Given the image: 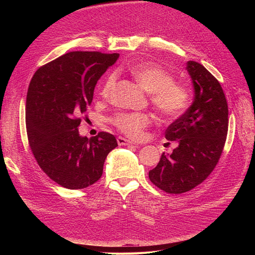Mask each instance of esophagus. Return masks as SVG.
<instances>
[{
    "label": "esophagus",
    "mask_w": 255,
    "mask_h": 255,
    "mask_svg": "<svg viewBox=\"0 0 255 255\" xmlns=\"http://www.w3.org/2000/svg\"><path fill=\"white\" fill-rule=\"evenodd\" d=\"M117 142L119 145H129V144H133L132 141H129L128 139H126V138L123 137H117Z\"/></svg>",
    "instance_id": "1"
}]
</instances>
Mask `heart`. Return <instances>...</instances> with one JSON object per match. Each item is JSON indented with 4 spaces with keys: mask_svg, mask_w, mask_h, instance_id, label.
<instances>
[{
    "mask_svg": "<svg viewBox=\"0 0 255 255\" xmlns=\"http://www.w3.org/2000/svg\"><path fill=\"white\" fill-rule=\"evenodd\" d=\"M128 70L143 89L149 91V101L161 119L175 120L186 111L189 103L188 90L182 84L174 82V76L166 69L156 64L143 63L129 67ZM115 83L116 74L110 73L100 86V97L109 99ZM109 120L122 134L133 139H140L144 129L151 125L152 116L148 113L120 112Z\"/></svg>",
    "mask_w": 255,
    "mask_h": 255,
    "instance_id": "1",
    "label": "heart"
}]
</instances>
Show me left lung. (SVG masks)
Masks as SVG:
<instances>
[{
	"label": "left lung",
	"mask_w": 255,
	"mask_h": 255,
	"mask_svg": "<svg viewBox=\"0 0 255 255\" xmlns=\"http://www.w3.org/2000/svg\"><path fill=\"white\" fill-rule=\"evenodd\" d=\"M186 69L195 88L194 103L165 132L167 140L179 145L169 156L161 154L157 166L149 171L156 187L174 195L194 189L212 173L229 127L228 102L218 80L197 61L189 60Z\"/></svg>",
	"instance_id": "8db88e82"
}]
</instances>
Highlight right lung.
Wrapping results in <instances>:
<instances>
[{
	"label": "right lung",
	"mask_w": 255,
	"mask_h": 255,
	"mask_svg": "<svg viewBox=\"0 0 255 255\" xmlns=\"http://www.w3.org/2000/svg\"><path fill=\"white\" fill-rule=\"evenodd\" d=\"M118 57V53L69 52L41 66L30 80L25 109L28 144L41 170L65 188L83 189L96 183L106 156L118 145L111 133L87 138L78 129L97 82Z\"/></svg>",
	"instance_id": "obj_1"
}]
</instances>
